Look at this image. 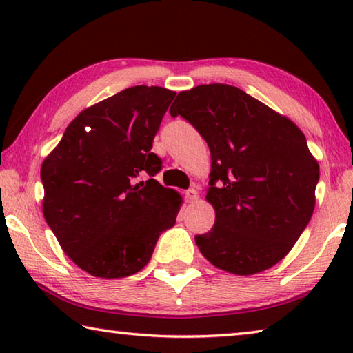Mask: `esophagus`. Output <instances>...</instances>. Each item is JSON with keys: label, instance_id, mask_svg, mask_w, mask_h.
<instances>
[{"label": "esophagus", "instance_id": "esophagus-1", "mask_svg": "<svg viewBox=\"0 0 353 353\" xmlns=\"http://www.w3.org/2000/svg\"><path fill=\"white\" fill-rule=\"evenodd\" d=\"M185 199H187V202H190V204H193V202L199 199V193L194 188H190L187 190V193H185Z\"/></svg>", "mask_w": 353, "mask_h": 353}]
</instances>
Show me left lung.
Returning a JSON list of instances; mask_svg holds the SVG:
<instances>
[{
    "mask_svg": "<svg viewBox=\"0 0 353 353\" xmlns=\"http://www.w3.org/2000/svg\"><path fill=\"white\" fill-rule=\"evenodd\" d=\"M170 113L188 119L210 148L205 199L216 219L196 236L201 254L236 276L270 270L314 212L319 163L305 135L288 117L225 83L181 92Z\"/></svg>",
    "mask_w": 353,
    "mask_h": 353,
    "instance_id": "1",
    "label": "left lung"
}]
</instances>
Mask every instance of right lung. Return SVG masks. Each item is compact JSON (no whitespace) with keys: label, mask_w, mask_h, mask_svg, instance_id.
I'll use <instances>...</instances> for the list:
<instances>
[{"label":"right lung","mask_w":353,"mask_h":353,"mask_svg":"<svg viewBox=\"0 0 353 353\" xmlns=\"http://www.w3.org/2000/svg\"><path fill=\"white\" fill-rule=\"evenodd\" d=\"M176 92L135 85L83 109L41 163V210L71 261L93 277L145 268L182 196L152 176V140ZM148 174L146 183L134 177Z\"/></svg>","instance_id":"1"}]
</instances>
